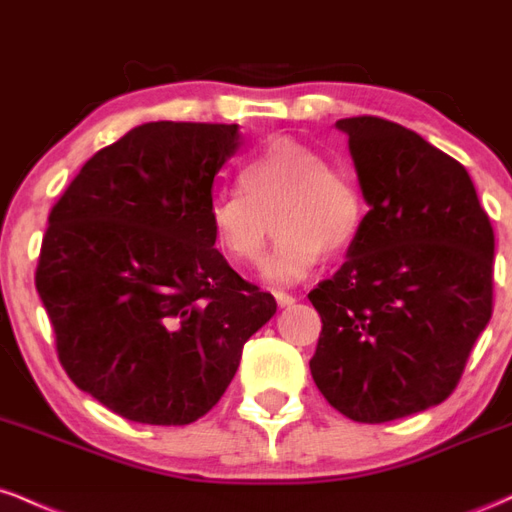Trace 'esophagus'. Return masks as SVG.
<instances>
[{
	"instance_id": "34e87169",
	"label": "esophagus",
	"mask_w": 512,
	"mask_h": 512,
	"mask_svg": "<svg viewBox=\"0 0 512 512\" xmlns=\"http://www.w3.org/2000/svg\"><path fill=\"white\" fill-rule=\"evenodd\" d=\"M274 298H276V303L281 305V308H291V305L296 303V298H293L291 293H286V291H274Z\"/></svg>"
}]
</instances>
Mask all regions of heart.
Instances as JSON below:
<instances>
[{"label": "heart", "instance_id": "b5f03b06", "mask_svg": "<svg viewBox=\"0 0 512 512\" xmlns=\"http://www.w3.org/2000/svg\"><path fill=\"white\" fill-rule=\"evenodd\" d=\"M240 185L211 197V236L233 262L257 264L274 214L279 236L262 264L274 284L305 279L327 248H349L361 233L366 204L356 180L296 139L264 144L240 166Z\"/></svg>", "mask_w": 512, "mask_h": 512}]
</instances>
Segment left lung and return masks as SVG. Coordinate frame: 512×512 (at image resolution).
<instances>
[{"mask_svg":"<svg viewBox=\"0 0 512 512\" xmlns=\"http://www.w3.org/2000/svg\"><path fill=\"white\" fill-rule=\"evenodd\" d=\"M337 129L368 214L332 279L308 293L322 317L317 390L361 424L452 395L491 320L493 228L462 163L383 117Z\"/></svg>","mask_w":512,"mask_h":512,"instance_id":"1","label":"left lung"}]
</instances>
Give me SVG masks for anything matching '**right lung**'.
Masks as SVG:
<instances>
[{
  "label": "right lung",
  "mask_w": 512,
  "mask_h": 512,
  "mask_svg": "<svg viewBox=\"0 0 512 512\" xmlns=\"http://www.w3.org/2000/svg\"><path fill=\"white\" fill-rule=\"evenodd\" d=\"M240 144L238 125L146 122L88 158L50 211L35 289L60 363L129 421L207 414L276 313L211 236V187Z\"/></svg>",
  "instance_id": "add662e5"
}]
</instances>
